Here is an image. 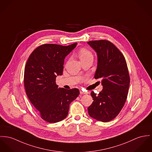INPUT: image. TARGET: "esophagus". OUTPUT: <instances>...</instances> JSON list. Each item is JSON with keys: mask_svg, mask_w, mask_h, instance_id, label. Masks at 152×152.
I'll list each match as a JSON object with an SVG mask.
<instances>
[{"mask_svg": "<svg viewBox=\"0 0 152 152\" xmlns=\"http://www.w3.org/2000/svg\"><path fill=\"white\" fill-rule=\"evenodd\" d=\"M80 93L81 94H88V92L83 91H82V90H80Z\"/></svg>", "mask_w": 152, "mask_h": 152, "instance_id": "1", "label": "esophagus"}]
</instances>
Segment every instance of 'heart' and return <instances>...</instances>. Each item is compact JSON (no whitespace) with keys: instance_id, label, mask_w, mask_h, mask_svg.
Segmentation results:
<instances>
[{"instance_id":"1","label":"heart","mask_w":152,"mask_h":152,"mask_svg":"<svg viewBox=\"0 0 152 152\" xmlns=\"http://www.w3.org/2000/svg\"><path fill=\"white\" fill-rule=\"evenodd\" d=\"M79 56L80 60L87 58L90 57H93V54L91 53V51L85 48H82L79 50Z\"/></svg>"}]
</instances>
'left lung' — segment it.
<instances>
[{
	"mask_svg": "<svg viewBox=\"0 0 152 152\" xmlns=\"http://www.w3.org/2000/svg\"><path fill=\"white\" fill-rule=\"evenodd\" d=\"M87 43L98 57L94 77L101 80L103 86L98 95L91 92L94 101L88 107V115L98 121L107 122L117 116L127 99L130 79L126 61L117 47L108 40H94Z\"/></svg>",
	"mask_w": 152,
	"mask_h": 152,
	"instance_id": "left-lung-1",
	"label": "left lung"
}]
</instances>
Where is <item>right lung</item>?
<instances>
[{
    "label": "right lung",
    "mask_w": 152,
    "mask_h": 152,
    "mask_svg": "<svg viewBox=\"0 0 152 152\" xmlns=\"http://www.w3.org/2000/svg\"><path fill=\"white\" fill-rule=\"evenodd\" d=\"M77 44L41 45L26 63L23 80L26 94L41 117L48 123L66 118L70 103L80 94L77 88H58L56 83V77L62 75L64 59Z\"/></svg>",
    "instance_id": "add662e5"
}]
</instances>
